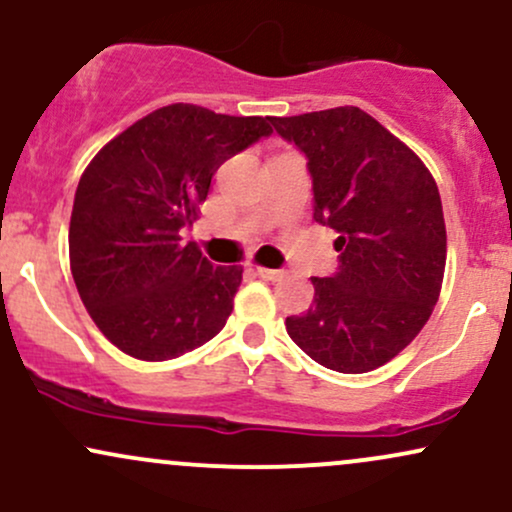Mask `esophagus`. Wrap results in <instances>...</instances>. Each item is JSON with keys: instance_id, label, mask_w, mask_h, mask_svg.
Segmentation results:
<instances>
[{"instance_id": "esophagus-1", "label": "esophagus", "mask_w": 512, "mask_h": 512, "mask_svg": "<svg viewBox=\"0 0 512 512\" xmlns=\"http://www.w3.org/2000/svg\"><path fill=\"white\" fill-rule=\"evenodd\" d=\"M257 274H260L262 279H267V281H276V279H281V276H284L281 269H269V267H257Z\"/></svg>"}]
</instances>
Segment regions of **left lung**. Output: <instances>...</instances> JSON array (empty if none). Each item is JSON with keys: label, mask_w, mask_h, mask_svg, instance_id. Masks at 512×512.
<instances>
[{"label": "left lung", "mask_w": 512, "mask_h": 512, "mask_svg": "<svg viewBox=\"0 0 512 512\" xmlns=\"http://www.w3.org/2000/svg\"><path fill=\"white\" fill-rule=\"evenodd\" d=\"M308 158L313 219L339 233L332 276H313L305 315L286 332L337 373H368L421 332L445 272L443 204L421 158L354 105L272 117Z\"/></svg>", "instance_id": "left-lung-1"}]
</instances>
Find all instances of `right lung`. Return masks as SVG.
Masks as SVG:
<instances>
[{"label": "right lung", "instance_id": "obj_1", "mask_svg": "<svg viewBox=\"0 0 512 512\" xmlns=\"http://www.w3.org/2000/svg\"><path fill=\"white\" fill-rule=\"evenodd\" d=\"M269 117L190 103L117 134L81 175L69 221L76 291L105 337L139 361H168L226 325L243 267H214L180 231L223 161L269 137Z\"/></svg>", "mask_w": 512, "mask_h": 512}]
</instances>
